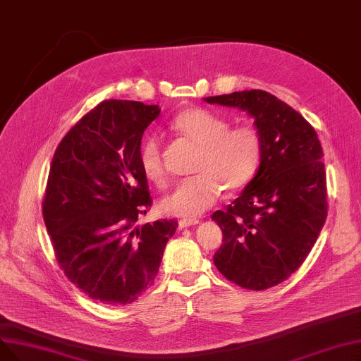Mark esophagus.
<instances>
[{
	"mask_svg": "<svg viewBox=\"0 0 361 361\" xmlns=\"http://www.w3.org/2000/svg\"><path fill=\"white\" fill-rule=\"evenodd\" d=\"M197 223H199V220H196V219H183L178 221V228L185 229V228H190V226H196Z\"/></svg>",
	"mask_w": 361,
	"mask_h": 361,
	"instance_id": "obj_1",
	"label": "esophagus"
}]
</instances>
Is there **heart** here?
<instances>
[{"label":"heart","mask_w":361,"mask_h":361,"mask_svg":"<svg viewBox=\"0 0 361 361\" xmlns=\"http://www.w3.org/2000/svg\"><path fill=\"white\" fill-rule=\"evenodd\" d=\"M229 126L224 117L205 109L183 110L172 118L171 128L199 147L193 168L197 176L181 180L160 201L166 214L195 219L217 202L223 188L235 192L255 177L262 156L259 133L251 126ZM140 165L147 180L165 185L162 140L157 135L144 138Z\"/></svg>","instance_id":"b5f03b06"}]
</instances>
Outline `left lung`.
<instances>
[{"instance_id":"8db88e82","label":"left lung","mask_w":361,"mask_h":361,"mask_svg":"<svg viewBox=\"0 0 361 361\" xmlns=\"http://www.w3.org/2000/svg\"><path fill=\"white\" fill-rule=\"evenodd\" d=\"M255 118L262 141L256 176L211 219L223 232L214 264L248 290L283 283L310 255L327 217L323 149L317 132L290 105L264 90L204 98Z\"/></svg>"}]
</instances>
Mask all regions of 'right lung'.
Masks as SVG:
<instances>
[{
  "instance_id": "right-lung-1",
  "label": "right lung",
  "mask_w": 361,
  "mask_h": 361,
  "mask_svg": "<svg viewBox=\"0 0 361 361\" xmlns=\"http://www.w3.org/2000/svg\"><path fill=\"white\" fill-rule=\"evenodd\" d=\"M159 105L104 101L53 156L43 219L65 276L90 299L126 305L152 287L176 220L138 226L152 205L140 165L142 133Z\"/></svg>"
}]
</instances>
